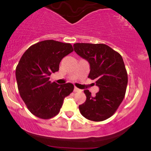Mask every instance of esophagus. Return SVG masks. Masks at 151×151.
<instances>
[{"label":"esophagus","instance_id":"1","mask_svg":"<svg viewBox=\"0 0 151 151\" xmlns=\"http://www.w3.org/2000/svg\"><path fill=\"white\" fill-rule=\"evenodd\" d=\"M74 91H75V92H80V91H81V90L79 89V88H77V87H74Z\"/></svg>","mask_w":151,"mask_h":151}]
</instances>
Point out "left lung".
<instances>
[{"mask_svg":"<svg viewBox=\"0 0 151 151\" xmlns=\"http://www.w3.org/2000/svg\"><path fill=\"white\" fill-rule=\"evenodd\" d=\"M75 52L89 62L88 78L96 80L99 91L91 96L84 90L86 100L79 106L81 115L93 121H102L116 111L124 100L128 84V74L122 57L105 44L75 43Z\"/></svg>","mask_w":151,"mask_h":151,"instance_id":"obj_1","label":"left lung"}]
</instances>
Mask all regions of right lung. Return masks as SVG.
Returning a JSON list of instances; mask_svg holds the SVG:
<instances>
[{"instance_id": "add662e5", "label": "right lung", "mask_w": 151, "mask_h": 151, "mask_svg": "<svg viewBox=\"0 0 151 151\" xmlns=\"http://www.w3.org/2000/svg\"><path fill=\"white\" fill-rule=\"evenodd\" d=\"M72 51L70 43L47 40L31 45L20 58L15 70L18 91L35 116L50 119L58 115L64 99L73 91L71 83L59 85L50 81L62 59Z\"/></svg>"}]
</instances>
